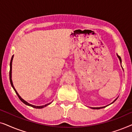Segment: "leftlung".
I'll return each mask as SVG.
<instances>
[{"instance_id":"1","label":"left lung","mask_w":132,"mask_h":132,"mask_svg":"<svg viewBox=\"0 0 132 132\" xmlns=\"http://www.w3.org/2000/svg\"><path fill=\"white\" fill-rule=\"evenodd\" d=\"M117 56L118 57L119 59H120V62H121V57H120V56L117 55ZM117 99H115V100L114 101H113V102L112 103H113L115 101L117 100ZM106 106H104V107H100V108H93V109H102V108H105V107H106Z\"/></svg>"}]
</instances>
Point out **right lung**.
<instances>
[{
    "mask_svg": "<svg viewBox=\"0 0 132 132\" xmlns=\"http://www.w3.org/2000/svg\"><path fill=\"white\" fill-rule=\"evenodd\" d=\"M13 56H14V55L12 56V57H11V62H10V82H11V86H12V87L13 88V89H14V91H15V93L17 94V95H18V97H19V99L20 100L21 102H22L23 103H24L25 104H26V105H28V106H31V107H32V108H37V109H41V108H44V107H46V106H47V105H48V104H50V103H48V104H45V105H44V106H34V105H32V104H29V103H28V102H26V101H24V100H23V99H22L21 98V97L20 96V95H19V94L17 93V91H16L15 90V88L14 87V85H13V84H12V79H11V71H12V59H13Z\"/></svg>",
    "mask_w": 132,
    "mask_h": 132,
    "instance_id": "obj_1",
    "label": "right lung"
}]
</instances>
